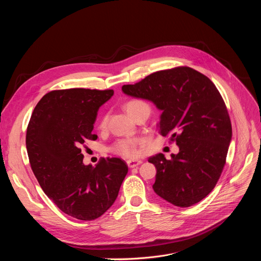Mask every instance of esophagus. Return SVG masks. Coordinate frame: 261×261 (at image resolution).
Instances as JSON below:
<instances>
[{"label": "esophagus", "mask_w": 261, "mask_h": 261, "mask_svg": "<svg viewBox=\"0 0 261 261\" xmlns=\"http://www.w3.org/2000/svg\"><path fill=\"white\" fill-rule=\"evenodd\" d=\"M142 163V161H140V160H129V161H127V164H128V166L130 167V168H134V167H137L138 165H140Z\"/></svg>", "instance_id": "1"}]
</instances>
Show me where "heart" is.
Instances as JSON below:
<instances>
[{"instance_id":"heart-1","label":"heart","mask_w":261,"mask_h":261,"mask_svg":"<svg viewBox=\"0 0 261 261\" xmlns=\"http://www.w3.org/2000/svg\"><path fill=\"white\" fill-rule=\"evenodd\" d=\"M124 107L128 113V115L132 118L143 108L150 109V107H148V105L145 102H143L142 100H138V99H133V100H130V101L126 102ZM106 123H107V116L104 115L99 120L98 127L100 129H103V128H105ZM138 142H139V139H137V138L120 139L114 144L113 147H111V150H113L114 153H116L117 155H120L122 157L134 158L138 154V151H137Z\"/></svg>"}]
</instances>
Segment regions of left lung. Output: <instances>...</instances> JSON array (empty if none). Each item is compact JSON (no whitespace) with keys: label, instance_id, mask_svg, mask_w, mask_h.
<instances>
[{"label":"left lung","instance_id":"obj_1","mask_svg":"<svg viewBox=\"0 0 261 261\" xmlns=\"http://www.w3.org/2000/svg\"><path fill=\"white\" fill-rule=\"evenodd\" d=\"M122 91L162 110L159 133L170 136L179 148L170 160L161 153L148 158L157 169L156 194L180 207L206 197L225 165L232 136L228 111L216 86L190 67H176L125 85Z\"/></svg>","mask_w":261,"mask_h":261}]
</instances>
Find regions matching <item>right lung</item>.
<instances>
[{
	"label": "right lung",
	"mask_w": 261,
	"mask_h": 261,
	"mask_svg": "<svg viewBox=\"0 0 261 261\" xmlns=\"http://www.w3.org/2000/svg\"><path fill=\"white\" fill-rule=\"evenodd\" d=\"M113 90L51 91L36 105L25 136L32 170L44 193L65 214L84 221L102 216L118 197L128 172L120 158L85 165L81 146L96 140L94 123Z\"/></svg>",
	"instance_id": "right-lung-1"
}]
</instances>
